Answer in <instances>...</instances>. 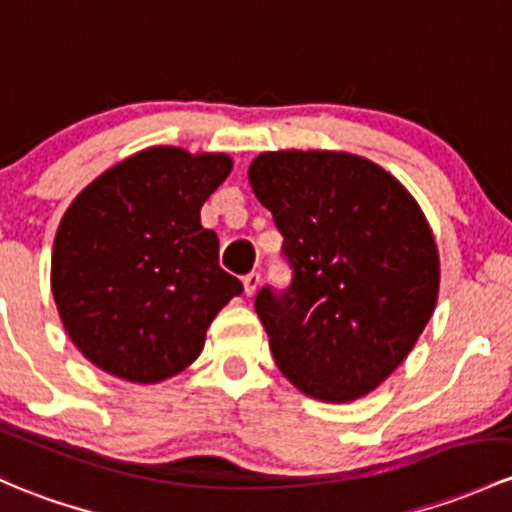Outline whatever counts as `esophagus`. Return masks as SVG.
Listing matches in <instances>:
<instances>
[{
	"instance_id": "34e87169",
	"label": "esophagus",
	"mask_w": 512,
	"mask_h": 512,
	"mask_svg": "<svg viewBox=\"0 0 512 512\" xmlns=\"http://www.w3.org/2000/svg\"><path fill=\"white\" fill-rule=\"evenodd\" d=\"M260 272H250V274H245V277H242V284H245V294L247 297H252V294L257 292V287H260Z\"/></svg>"
}]
</instances>
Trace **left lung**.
<instances>
[{"label": "left lung", "mask_w": 512, "mask_h": 512, "mask_svg": "<svg viewBox=\"0 0 512 512\" xmlns=\"http://www.w3.org/2000/svg\"><path fill=\"white\" fill-rule=\"evenodd\" d=\"M257 201L282 233L292 279L257 292L277 368L306 395L375 390L434 314L439 255L405 186L343 152H267L250 164Z\"/></svg>", "instance_id": "8db88e82"}]
</instances>
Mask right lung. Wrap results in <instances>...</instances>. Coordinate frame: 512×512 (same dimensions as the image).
<instances>
[{"label": "right lung", "mask_w": 512, "mask_h": 512, "mask_svg": "<svg viewBox=\"0 0 512 512\" xmlns=\"http://www.w3.org/2000/svg\"><path fill=\"white\" fill-rule=\"evenodd\" d=\"M225 154L152 147L112 166L68 208L51 287L78 351L129 383H159L203 351L242 282L218 265L201 206L225 181Z\"/></svg>", "instance_id": "obj_1"}]
</instances>
